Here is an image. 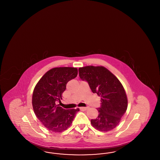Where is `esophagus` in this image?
Listing matches in <instances>:
<instances>
[{
  "mask_svg": "<svg viewBox=\"0 0 160 160\" xmlns=\"http://www.w3.org/2000/svg\"><path fill=\"white\" fill-rule=\"evenodd\" d=\"M80 108L82 110H87L88 109V107H80Z\"/></svg>",
  "mask_w": 160,
  "mask_h": 160,
  "instance_id": "esophagus-1",
  "label": "esophagus"
}]
</instances>
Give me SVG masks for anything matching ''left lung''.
<instances>
[{
  "instance_id": "1",
  "label": "left lung",
  "mask_w": 160,
  "mask_h": 160,
  "mask_svg": "<svg viewBox=\"0 0 160 160\" xmlns=\"http://www.w3.org/2000/svg\"><path fill=\"white\" fill-rule=\"evenodd\" d=\"M79 76L86 80L93 93L101 97L98 116L91 121L99 131L107 132L116 128L127 111L128 99L119 79L102 66H86L78 69Z\"/></svg>"
}]
</instances>
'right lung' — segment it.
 <instances>
[{
    "mask_svg": "<svg viewBox=\"0 0 160 160\" xmlns=\"http://www.w3.org/2000/svg\"><path fill=\"white\" fill-rule=\"evenodd\" d=\"M74 67H56L48 70L36 84L32 95V107L39 121L52 132H61L69 128L79 108L65 110L56 104L61 101L67 84L76 77Z\"/></svg>",
    "mask_w": 160,
    "mask_h": 160,
    "instance_id": "right-lung-1",
    "label": "right lung"
}]
</instances>
